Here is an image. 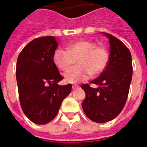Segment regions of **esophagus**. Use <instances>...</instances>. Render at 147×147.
<instances>
[{
  "label": "esophagus",
  "instance_id": "obj_1",
  "mask_svg": "<svg viewBox=\"0 0 147 147\" xmlns=\"http://www.w3.org/2000/svg\"><path fill=\"white\" fill-rule=\"evenodd\" d=\"M80 86H78V85H73L72 86V88L73 90H75V89H78L79 88Z\"/></svg>",
  "mask_w": 147,
  "mask_h": 147
}]
</instances>
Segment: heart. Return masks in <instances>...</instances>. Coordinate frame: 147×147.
Returning <instances> with one entry per match:
<instances>
[{
    "mask_svg": "<svg viewBox=\"0 0 147 147\" xmlns=\"http://www.w3.org/2000/svg\"><path fill=\"white\" fill-rule=\"evenodd\" d=\"M77 61V67L64 75L65 80L77 84L86 80L90 76L100 74L108 61V52L103 47L96 46L93 41L80 40L69 44L64 49H57L53 53V62L59 70L67 71Z\"/></svg>",
    "mask_w": 147,
    "mask_h": 147,
    "instance_id": "1",
    "label": "heart"
}]
</instances>
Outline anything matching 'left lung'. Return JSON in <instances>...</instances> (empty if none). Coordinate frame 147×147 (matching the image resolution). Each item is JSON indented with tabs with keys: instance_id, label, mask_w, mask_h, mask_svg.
<instances>
[{
	"instance_id": "8db88e82",
	"label": "left lung",
	"mask_w": 147,
	"mask_h": 147,
	"mask_svg": "<svg viewBox=\"0 0 147 147\" xmlns=\"http://www.w3.org/2000/svg\"><path fill=\"white\" fill-rule=\"evenodd\" d=\"M103 34L110 40V57L101 74L90 82L99 86L93 88L88 84L81 86L86 94L82 108L90 120L99 123L113 120L122 111L133 75L129 49L117 37L107 33Z\"/></svg>"
}]
</instances>
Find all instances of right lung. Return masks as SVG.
Returning a JSON list of instances; mask_svg holds the SVG:
<instances>
[{"label": "right lung", "instance_id": "obj_1", "mask_svg": "<svg viewBox=\"0 0 147 147\" xmlns=\"http://www.w3.org/2000/svg\"><path fill=\"white\" fill-rule=\"evenodd\" d=\"M58 46L56 38L47 36L27 44L17 61L16 78L19 99L26 117L37 124H46L57 116L62 101L71 92L53 62Z\"/></svg>", "mask_w": 147, "mask_h": 147}]
</instances>
